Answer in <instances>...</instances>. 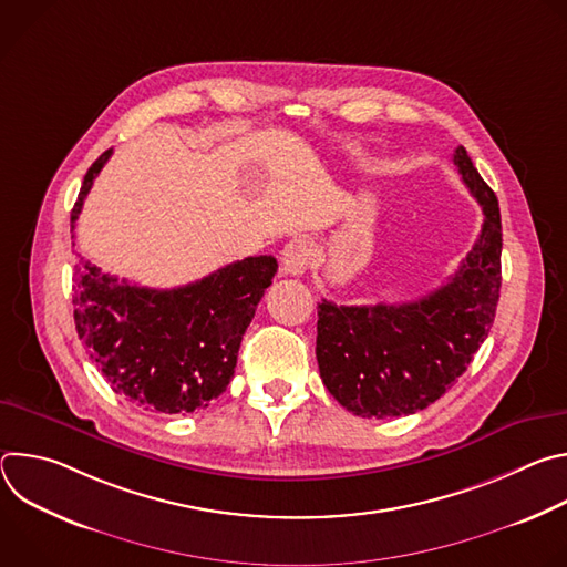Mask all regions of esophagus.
Listing matches in <instances>:
<instances>
[{
	"label": "esophagus",
	"mask_w": 567,
	"mask_h": 567,
	"mask_svg": "<svg viewBox=\"0 0 567 567\" xmlns=\"http://www.w3.org/2000/svg\"><path fill=\"white\" fill-rule=\"evenodd\" d=\"M311 260V247L307 245L305 239H291L289 245L282 249L280 262H282V271L289 276H300L307 271Z\"/></svg>",
	"instance_id": "34e87169"
}]
</instances>
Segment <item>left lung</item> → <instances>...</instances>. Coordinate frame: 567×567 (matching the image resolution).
<instances>
[{"instance_id":"left-lung-1","label":"left lung","mask_w":567,"mask_h":567,"mask_svg":"<svg viewBox=\"0 0 567 567\" xmlns=\"http://www.w3.org/2000/svg\"><path fill=\"white\" fill-rule=\"evenodd\" d=\"M453 164L482 206L484 221L446 285L401 305L318 302L320 379L359 417L385 420L429 409L464 374L494 326L503 280L498 199L462 145Z\"/></svg>"}]
</instances>
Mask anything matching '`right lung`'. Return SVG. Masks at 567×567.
<instances>
[{
  "mask_svg": "<svg viewBox=\"0 0 567 567\" xmlns=\"http://www.w3.org/2000/svg\"><path fill=\"white\" fill-rule=\"evenodd\" d=\"M110 156L105 150L87 171L71 230ZM276 271L274 256H256L184 287L147 289L80 258L75 330L114 392L150 413L190 415L230 383L241 337Z\"/></svg>",
  "mask_w": 567,
  "mask_h": 567,
  "instance_id": "add662e5",
  "label": "right lung"
}]
</instances>
